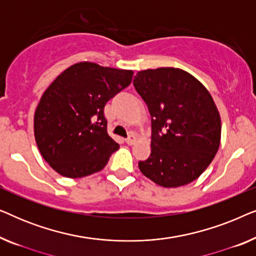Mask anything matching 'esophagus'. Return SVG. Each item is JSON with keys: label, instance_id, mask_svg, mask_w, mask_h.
Wrapping results in <instances>:
<instances>
[{"label": "esophagus", "instance_id": "34e87169", "mask_svg": "<svg viewBox=\"0 0 256 256\" xmlns=\"http://www.w3.org/2000/svg\"><path fill=\"white\" fill-rule=\"evenodd\" d=\"M136 140H138V138H136L134 134H132L130 136H129V138H126V142H127V144L132 146L136 142Z\"/></svg>", "mask_w": 256, "mask_h": 256}]
</instances>
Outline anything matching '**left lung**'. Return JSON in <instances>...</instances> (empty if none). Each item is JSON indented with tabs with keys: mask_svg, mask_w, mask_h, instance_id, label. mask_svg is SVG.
<instances>
[{
	"mask_svg": "<svg viewBox=\"0 0 256 256\" xmlns=\"http://www.w3.org/2000/svg\"><path fill=\"white\" fill-rule=\"evenodd\" d=\"M134 86L152 115V154L141 172L163 188L186 185L214 158L222 120L206 87L182 68L138 72Z\"/></svg>",
	"mask_w": 256,
	"mask_h": 256,
	"instance_id": "left-lung-1",
	"label": "left lung"
}]
</instances>
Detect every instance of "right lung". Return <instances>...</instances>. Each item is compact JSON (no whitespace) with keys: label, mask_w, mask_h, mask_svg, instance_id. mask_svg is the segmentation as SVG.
I'll return each instance as SVG.
<instances>
[{"label":"right lung","mask_w":256,"mask_h":256,"mask_svg":"<svg viewBox=\"0 0 256 256\" xmlns=\"http://www.w3.org/2000/svg\"><path fill=\"white\" fill-rule=\"evenodd\" d=\"M132 70L82 62L62 72L45 90L34 116L40 155L68 178L99 172L118 144L107 132L104 108L132 82Z\"/></svg>","instance_id":"obj_1"}]
</instances>
